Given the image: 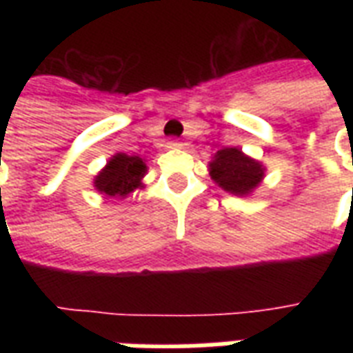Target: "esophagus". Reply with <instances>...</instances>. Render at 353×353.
<instances>
[{
	"label": "esophagus",
	"instance_id": "34e87169",
	"mask_svg": "<svg viewBox=\"0 0 353 353\" xmlns=\"http://www.w3.org/2000/svg\"><path fill=\"white\" fill-rule=\"evenodd\" d=\"M181 141H177V139H170V141L166 143V148H181Z\"/></svg>",
	"mask_w": 353,
	"mask_h": 353
}]
</instances>
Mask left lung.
<instances>
[{
    "instance_id": "1",
    "label": "left lung",
    "mask_w": 353,
    "mask_h": 353,
    "mask_svg": "<svg viewBox=\"0 0 353 353\" xmlns=\"http://www.w3.org/2000/svg\"><path fill=\"white\" fill-rule=\"evenodd\" d=\"M262 163L245 155L238 148L218 150L209 163V174L227 192L234 196H247L263 179Z\"/></svg>"
}]
</instances>
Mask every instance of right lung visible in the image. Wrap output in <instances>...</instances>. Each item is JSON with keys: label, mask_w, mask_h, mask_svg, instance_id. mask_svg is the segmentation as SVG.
<instances>
[{"label": "right lung", "mask_w": 353, "mask_h": 353, "mask_svg": "<svg viewBox=\"0 0 353 353\" xmlns=\"http://www.w3.org/2000/svg\"><path fill=\"white\" fill-rule=\"evenodd\" d=\"M146 163L139 155L115 154L95 177V188L110 198H126L135 188L143 187Z\"/></svg>", "instance_id": "obj_1"}]
</instances>
